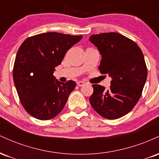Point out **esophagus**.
<instances>
[{
    "instance_id": "1",
    "label": "esophagus",
    "mask_w": 159,
    "mask_h": 159,
    "mask_svg": "<svg viewBox=\"0 0 159 159\" xmlns=\"http://www.w3.org/2000/svg\"><path fill=\"white\" fill-rule=\"evenodd\" d=\"M77 84H78V86H79V87H82V86H84V82H83V81H78L77 82Z\"/></svg>"
}]
</instances>
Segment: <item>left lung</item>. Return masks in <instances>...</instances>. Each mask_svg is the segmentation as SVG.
I'll return each instance as SVG.
<instances>
[{
  "mask_svg": "<svg viewBox=\"0 0 159 159\" xmlns=\"http://www.w3.org/2000/svg\"><path fill=\"white\" fill-rule=\"evenodd\" d=\"M102 55L99 69L112 80L108 89L93 84L91 106L98 114L115 120L134 108L141 96L147 78L143 52L136 43L118 33H104L90 36Z\"/></svg>",
  "mask_w": 159,
  "mask_h": 159,
  "instance_id": "obj_1",
  "label": "left lung"
}]
</instances>
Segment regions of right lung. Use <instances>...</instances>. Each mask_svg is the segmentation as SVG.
Returning a JSON list of instances; mask_svg holds the SVG:
<instances>
[{
  "label": "right lung",
  "instance_id": "obj_1",
  "mask_svg": "<svg viewBox=\"0 0 159 159\" xmlns=\"http://www.w3.org/2000/svg\"><path fill=\"white\" fill-rule=\"evenodd\" d=\"M81 38L44 33L28 37L19 47L14 63L13 81L21 105L32 116L48 120L63 110L76 83L71 80L62 83L53 74L67 51Z\"/></svg>",
  "mask_w": 159,
  "mask_h": 159
}]
</instances>
